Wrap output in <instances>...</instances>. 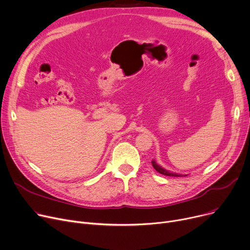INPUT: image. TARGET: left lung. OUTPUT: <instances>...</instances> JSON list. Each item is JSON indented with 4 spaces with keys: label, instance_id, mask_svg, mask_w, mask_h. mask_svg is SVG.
Segmentation results:
<instances>
[{
    "label": "left lung",
    "instance_id": "obj_1",
    "mask_svg": "<svg viewBox=\"0 0 250 250\" xmlns=\"http://www.w3.org/2000/svg\"><path fill=\"white\" fill-rule=\"evenodd\" d=\"M152 166L154 167V169L157 171V172H159V173H161V174H163V175H166V176H172V177H180V176H182V175H178V174H176V173H172V172H169L168 170H165L164 168H162L161 166H159L154 160H152Z\"/></svg>",
    "mask_w": 250,
    "mask_h": 250
}]
</instances>
